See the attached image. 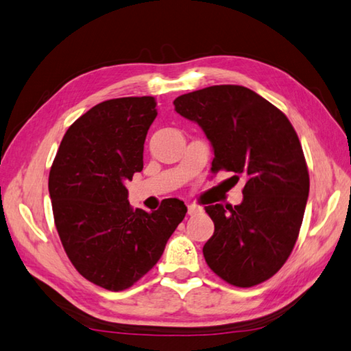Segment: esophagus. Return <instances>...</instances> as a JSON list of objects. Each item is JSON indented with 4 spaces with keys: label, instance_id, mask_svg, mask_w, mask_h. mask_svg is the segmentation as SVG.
<instances>
[{
    "label": "esophagus",
    "instance_id": "34e87169",
    "mask_svg": "<svg viewBox=\"0 0 351 351\" xmlns=\"http://www.w3.org/2000/svg\"><path fill=\"white\" fill-rule=\"evenodd\" d=\"M199 213H202V208L201 207H197V205H189V215L190 216H196V215H199Z\"/></svg>",
    "mask_w": 351,
    "mask_h": 351
}]
</instances>
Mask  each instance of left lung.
<instances>
[{
  "mask_svg": "<svg viewBox=\"0 0 351 351\" xmlns=\"http://www.w3.org/2000/svg\"><path fill=\"white\" fill-rule=\"evenodd\" d=\"M173 105L210 140L211 173L245 181L242 204L205 207L215 222L205 262L232 286L263 283L289 258L303 223L311 182L297 132L278 108L240 85L197 89Z\"/></svg>",
  "mask_w": 351,
  "mask_h": 351,
  "instance_id": "8db88e82",
  "label": "left lung"
}]
</instances>
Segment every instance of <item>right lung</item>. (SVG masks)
Returning <instances> with one entry per match:
<instances>
[{"mask_svg":"<svg viewBox=\"0 0 351 351\" xmlns=\"http://www.w3.org/2000/svg\"><path fill=\"white\" fill-rule=\"evenodd\" d=\"M156 100L101 101L79 117L62 138L48 176L60 242L82 277L108 291H125L152 269L187 207L164 199L146 213L130 207L125 182L143 170Z\"/></svg>","mask_w":351,"mask_h":351,"instance_id":"add662e5","label":"right lung"}]
</instances>
